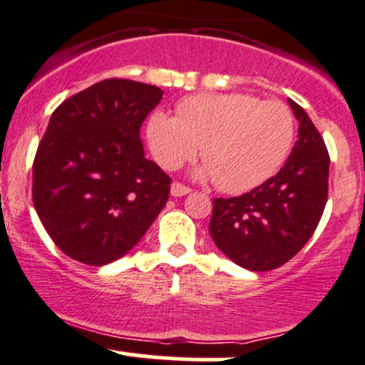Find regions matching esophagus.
Here are the masks:
<instances>
[{"instance_id": "34e87169", "label": "esophagus", "mask_w": 365, "mask_h": 365, "mask_svg": "<svg viewBox=\"0 0 365 365\" xmlns=\"http://www.w3.org/2000/svg\"><path fill=\"white\" fill-rule=\"evenodd\" d=\"M190 192H192V188L183 185V183H178V182L171 183V195H173V197L187 195V194H190Z\"/></svg>"}]
</instances>
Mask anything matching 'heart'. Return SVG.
I'll return each mask as SVG.
<instances>
[{"label":"heart","instance_id":"obj_1","mask_svg":"<svg viewBox=\"0 0 365 365\" xmlns=\"http://www.w3.org/2000/svg\"><path fill=\"white\" fill-rule=\"evenodd\" d=\"M295 139L290 108L247 94H194L177 116L154 113L148 140L163 168L177 170L200 148V177L226 194L261 185L282 168Z\"/></svg>","mask_w":365,"mask_h":365}]
</instances>
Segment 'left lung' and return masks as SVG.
<instances>
[{"label": "left lung", "mask_w": 365, "mask_h": 365, "mask_svg": "<svg viewBox=\"0 0 365 365\" xmlns=\"http://www.w3.org/2000/svg\"><path fill=\"white\" fill-rule=\"evenodd\" d=\"M288 104L299 120V140L283 168L244 195L212 200V240L250 271L274 269L299 254L328 200V149L304 108L292 99Z\"/></svg>", "instance_id": "1"}]
</instances>
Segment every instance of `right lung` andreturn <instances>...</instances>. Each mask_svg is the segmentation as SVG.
Returning <instances> with one entry per match:
<instances>
[{"instance_id":"add662e5","label":"right lung","mask_w":365,"mask_h":365,"mask_svg":"<svg viewBox=\"0 0 365 365\" xmlns=\"http://www.w3.org/2000/svg\"><path fill=\"white\" fill-rule=\"evenodd\" d=\"M156 86L106 78L54 110L32 166V200L58 249L104 266L133 249L165 207L171 180L144 156Z\"/></svg>"}]
</instances>
